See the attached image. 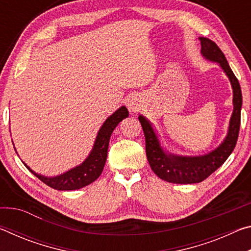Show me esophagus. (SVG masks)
Wrapping results in <instances>:
<instances>
[{
	"mask_svg": "<svg viewBox=\"0 0 251 251\" xmlns=\"http://www.w3.org/2000/svg\"><path fill=\"white\" fill-rule=\"evenodd\" d=\"M128 108H129L130 112H137V110H138V105H137V103H136L135 100H129Z\"/></svg>",
	"mask_w": 251,
	"mask_h": 251,
	"instance_id": "esophagus-1",
	"label": "esophagus"
}]
</instances>
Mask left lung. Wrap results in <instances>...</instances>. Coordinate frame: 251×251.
Returning <instances> with one entry per match:
<instances>
[{"mask_svg":"<svg viewBox=\"0 0 251 251\" xmlns=\"http://www.w3.org/2000/svg\"><path fill=\"white\" fill-rule=\"evenodd\" d=\"M201 54L207 59L217 62L231 83L233 92V112L229 122L228 134L215 151L201 156H178L165 151L150 122L139 116L146 142V155L151 171L160 179L174 184H195L205 180L208 176L222 166L235 148L240 128V113L243 105L240 85L229 66L226 57L217 44L206 37H199Z\"/></svg>","mask_w":251,"mask_h":251,"instance_id":"1","label":"left lung"}]
</instances>
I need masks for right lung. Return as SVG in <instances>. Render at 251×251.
<instances>
[{
  "instance_id": "obj_1",
  "label": "right lung",
  "mask_w": 251,
  "mask_h": 251,
  "mask_svg": "<svg viewBox=\"0 0 251 251\" xmlns=\"http://www.w3.org/2000/svg\"><path fill=\"white\" fill-rule=\"evenodd\" d=\"M126 117H128V110H127L125 106H122L113 115H110L105 121L103 126L100 127L95 139L94 146H93V150L87 158L79 166L72 168L71 171L62 174V175L55 177L42 176L40 174L33 172L25 163L23 164L33 175H35L44 184L52 187L54 189L75 190L83 188V187L92 184L93 181H95L100 176L104 169L106 158H107L110 135H112L113 130L118 125V123L122 122Z\"/></svg>"
}]
</instances>
